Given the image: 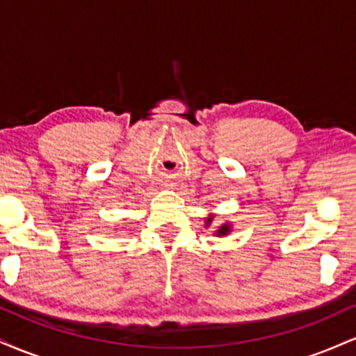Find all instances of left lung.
Listing matches in <instances>:
<instances>
[{
    "mask_svg": "<svg viewBox=\"0 0 356 356\" xmlns=\"http://www.w3.org/2000/svg\"><path fill=\"white\" fill-rule=\"evenodd\" d=\"M211 222H212V216H209V218H206V227L209 226ZM229 232H231L229 224H222V226H220L219 229L216 231V234H218V236H226V234H229Z\"/></svg>",
    "mask_w": 356,
    "mask_h": 356,
    "instance_id": "8db88e82",
    "label": "left lung"
}]
</instances>
